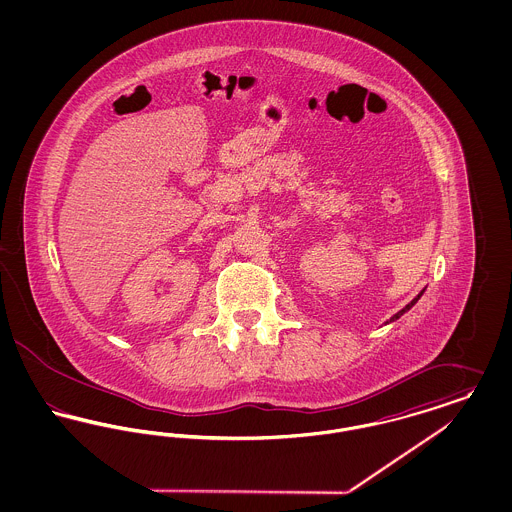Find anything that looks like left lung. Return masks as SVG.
<instances>
[{"label":"left lung","mask_w":512,"mask_h":512,"mask_svg":"<svg viewBox=\"0 0 512 512\" xmlns=\"http://www.w3.org/2000/svg\"><path fill=\"white\" fill-rule=\"evenodd\" d=\"M422 293H424V290H422V292L418 293V295H416V297H414L413 301H411V303H409V305H405V307H403V309H401V311H399V313H395V315H393V317H391L390 320H386V324H390V322H395V320H397V318L403 317V315H405V313H407V311H409V309H413L414 303H416V301H418V299H420V297H422Z\"/></svg>","instance_id":"obj_1"}]
</instances>
